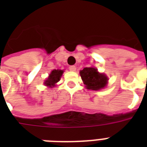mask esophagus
I'll return each mask as SVG.
<instances>
[{
    "mask_svg": "<svg viewBox=\"0 0 147 147\" xmlns=\"http://www.w3.org/2000/svg\"><path fill=\"white\" fill-rule=\"evenodd\" d=\"M69 69L71 71H75L76 70V67L75 65H71V66H69Z\"/></svg>",
    "mask_w": 147,
    "mask_h": 147,
    "instance_id": "1",
    "label": "esophagus"
}]
</instances>
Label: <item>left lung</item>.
<instances>
[{
    "label": "left lung",
    "mask_w": 147,
    "mask_h": 147,
    "mask_svg": "<svg viewBox=\"0 0 147 147\" xmlns=\"http://www.w3.org/2000/svg\"><path fill=\"white\" fill-rule=\"evenodd\" d=\"M80 76L87 89L98 91L107 86L108 78L94 67L84 68L80 71Z\"/></svg>",
    "instance_id": "left-lung-1"
}]
</instances>
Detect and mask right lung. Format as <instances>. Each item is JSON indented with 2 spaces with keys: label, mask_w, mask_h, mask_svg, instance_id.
Segmentation results:
<instances>
[{
  "label": "right lung",
  "mask_w": 147,
  "mask_h": 147,
  "mask_svg": "<svg viewBox=\"0 0 147 147\" xmlns=\"http://www.w3.org/2000/svg\"><path fill=\"white\" fill-rule=\"evenodd\" d=\"M63 72H64L63 70H60V69L53 70L49 74V77L44 82V85L49 88H53L55 86V84L60 80Z\"/></svg>",
  "instance_id": "1"
}]
</instances>
